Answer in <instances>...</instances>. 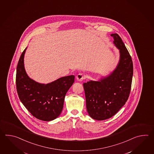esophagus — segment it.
<instances>
[{
  "label": "esophagus",
  "mask_w": 154,
  "mask_h": 154,
  "mask_svg": "<svg viewBox=\"0 0 154 154\" xmlns=\"http://www.w3.org/2000/svg\"><path fill=\"white\" fill-rule=\"evenodd\" d=\"M85 76L82 73H79L76 76V79L79 82H82L85 79Z\"/></svg>",
  "instance_id": "obj_1"
}]
</instances>
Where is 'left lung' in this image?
Here are the masks:
<instances>
[{"label": "left lung", "mask_w": 154, "mask_h": 154, "mask_svg": "<svg viewBox=\"0 0 154 154\" xmlns=\"http://www.w3.org/2000/svg\"><path fill=\"white\" fill-rule=\"evenodd\" d=\"M119 49L120 58L116 68L99 81L83 84L86 109L92 118L103 121L116 115L128 100L133 74V64L129 53L117 33L111 35Z\"/></svg>", "instance_id": "8db88e82"}]
</instances>
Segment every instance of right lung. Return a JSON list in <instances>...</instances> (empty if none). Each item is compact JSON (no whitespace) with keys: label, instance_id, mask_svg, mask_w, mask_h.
<instances>
[{"label":"right lung","instance_id":"add662e5","mask_svg":"<svg viewBox=\"0 0 154 154\" xmlns=\"http://www.w3.org/2000/svg\"><path fill=\"white\" fill-rule=\"evenodd\" d=\"M26 48L17 64L16 85L20 101L33 116L43 121L54 120L62 111L66 94L74 82L66 76L49 84H40L30 78L24 67Z\"/></svg>","mask_w":154,"mask_h":154}]
</instances>
